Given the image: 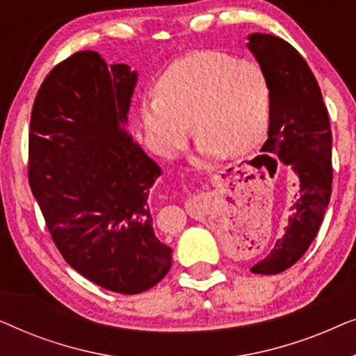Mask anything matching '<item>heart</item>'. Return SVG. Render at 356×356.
Masks as SVG:
<instances>
[{
	"instance_id": "1",
	"label": "heart",
	"mask_w": 356,
	"mask_h": 356,
	"mask_svg": "<svg viewBox=\"0 0 356 356\" xmlns=\"http://www.w3.org/2000/svg\"><path fill=\"white\" fill-rule=\"evenodd\" d=\"M157 95H145L139 106L145 143L163 159L183 150L199 133L204 160L230 150L250 152L264 138L270 115L269 81L262 67L222 51L202 50L175 61L157 82Z\"/></svg>"
}]
</instances>
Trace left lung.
<instances>
[{
  "label": "left lung",
  "mask_w": 356,
  "mask_h": 356,
  "mask_svg": "<svg viewBox=\"0 0 356 356\" xmlns=\"http://www.w3.org/2000/svg\"><path fill=\"white\" fill-rule=\"evenodd\" d=\"M248 48L264 70L270 89V115L261 165L270 175L277 162L293 172L295 194L286 227L252 274H279L295 264L318 235L332 193V133L323 94L305 58L269 33H251Z\"/></svg>",
  "instance_id": "1"
}]
</instances>
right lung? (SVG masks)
<instances>
[{"instance_id": "add662e5", "label": "right lung", "mask_w": 356, "mask_h": 356, "mask_svg": "<svg viewBox=\"0 0 356 356\" xmlns=\"http://www.w3.org/2000/svg\"><path fill=\"white\" fill-rule=\"evenodd\" d=\"M138 74L77 51L37 92L29 184L58 251L102 289L136 295L172 267L155 236L149 193L162 170L126 129Z\"/></svg>"}]
</instances>
